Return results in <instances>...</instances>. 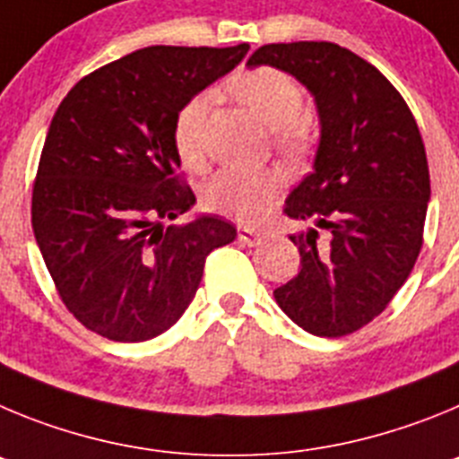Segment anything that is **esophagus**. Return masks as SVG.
Returning <instances> with one entry per match:
<instances>
[{"mask_svg":"<svg viewBox=\"0 0 459 459\" xmlns=\"http://www.w3.org/2000/svg\"><path fill=\"white\" fill-rule=\"evenodd\" d=\"M238 238H239V242H245V245L254 247V245H260L263 233H258V230H254V229H245V226H239Z\"/></svg>","mask_w":459,"mask_h":459,"instance_id":"1","label":"esophagus"}]
</instances>
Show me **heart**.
<instances>
[{"mask_svg":"<svg viewBox=\"0 0 459 459\" xmlns=\"http://www.w3.org/2000/svg\"><path fill=\"white\" fill-rule=\"evenodd\" d=\"M229 91L255 118L274 130L276 146L286 152L307 151L313 139V123L304 114V91L299 82L272 65H255L235 73ZM210 96L189 98L173 117V146L187 167L204 162V123ZM281 192V180L270 169L230 167L221 169L204 189L208 210L230 220L254 224L272 208Z\"/></svg>","mask_w":459,"mask_h":459,"instance_id":"obj_1","label":"heart"}]
</instances>
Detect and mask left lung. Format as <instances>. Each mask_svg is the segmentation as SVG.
I'll use <instances>...</instances> for the list:
<instances>
[{
    "label": "left lung",
    "instance_id": "1",
    "mask_svg": "<svg viewBox=\"0 0 459 459\" xmlns=\"http://www.w3.org/2000/svg\"><path fill=\"white\" fill-rule=\"evenodd\" d=\"M247 65L295 77L320 117L313 171L283 208L311 229L290 235L301 267L274 299L313 336H348L389 307L423 247L430 171L419 126L395 86L336 43L263 45Z\"/></svg>",
    "mask_w": 459,
    "mask_h": 459
}]
</instances>
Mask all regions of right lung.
<instances>
[{"mask_svg":"<svg viewBox=\"0 0 459 459\" xmlns=\"http://www.w3.org/2000/svg\"><path fill=\"white\" fill-rule=\"evenodd\" d=\"M249 52L152 45L82 77L49 123L31 226L61 301L91 332L142 342L173 327L230 221L201 214L178 176L173 117Z\"/></svg>","mask_w":459,"mask_h":459,"instance_id":"obj_1","label":"right lung"}]
</instances>
